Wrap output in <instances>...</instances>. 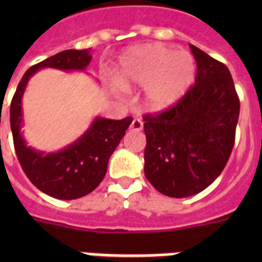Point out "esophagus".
<instances>
[{"instance_id": "34e87169", "label": "esophagus", "mask_w": 262, "mask_h": 262, "mask_svg": "<svg viewBox=\"0 0 262 262\" xmlns=\"http://www.w3.org/2000/svg\"><path fill=\"white\" fill-rule=\"evenodd\" d=\"M130 129L135 132H140L143 129V121L140 118H135L130 123Z\"/></svg>"}]
</instances>
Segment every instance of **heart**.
Masks as SVG:
<instances>
[{
  "label": "heart",
  "instance_id": "1",
  "mask_svg": "<svg viewBox=\"0 0 262 262\" xmlns=\"http://www.w3.org/2000/svg\"><path fill=\"white\" fill-rule=\"evenodd\" d=\"M118 81L125 88L145 87L144 99L163 111L185 96L195 77V62L187 51L149 43L129 51L119 63Z\"/></svg>",
  "mask_w": 262,
  "mask_h": 262
}]
</instances>
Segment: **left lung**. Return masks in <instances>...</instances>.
Listing matches in <instances>:
<instances>
[{
	"label": "left lung",
	"mask_w": 262,
	"mask_h": 262,
	"mask_svg": "<svg viewBox=\"0 0 262 262\" xmlns=\"http://www.w3.org/2000/svg\"><path fill=\"white\" fill-rule=\"evenodd\" d=\"M194 85L177 104L144 115V172L162 194L183 199L215 181L231 155L239 98L224 63L190 45Z\"/></svg>",
	"instance_id": "8db88e82"
}]
</instances>
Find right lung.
<instances>
[{"label": "right lung", "mask_w": 262, "mask_h": 262, "mask_svg": "<svg viewBox=\"0 0 262 262\" xmlns=\"http://www.w3.org/2000/svg\"><path fill=\"white\" fill-rule=\"evenodd\" d=\"M91 49L65 50L31 67L24 73L10 103V129L14 151L23 171L39 190L58 200H75L95 190L103 181L111 154L118 147L133 118H95L79 140L58 152L35 151L23 139L21 98L27 83L43 68L84 71L90 65Z\"/></svg>", "instance_id": "add662e5"}]
</instances>
